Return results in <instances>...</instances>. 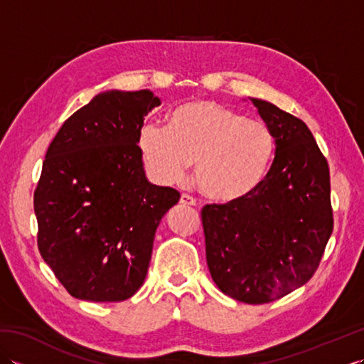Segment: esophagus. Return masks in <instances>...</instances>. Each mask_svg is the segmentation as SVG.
<instances>
[{"label":"esophagus","instance_id":"esophagus-1","mask_svg":"<svg viewBox=\"0 0 364 364\" xmlns=\"http://www.w3.org/2000/svg\"><path fill=\"white\" fill-rule=\"evenodd\" d=\"M180 203H181L183 206H196V198H192V197L188 196V194H183V196L180 197Z\"/></svg>","mask_w":364,"mask_h":364}]
</instances>
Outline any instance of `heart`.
<instances>
[{
  "mask_svg": "<svg viewBox=\"0 0 364 364\" xmlns=\"http://www.w3.org/2000/svg\"><path fill=\"white\" fill-rule=\"evenodd\" d=\"M137 145L154 181L178 183L194 164L196 186L215 203L249 197L264 180L275 151L264 123L213 100L178 106L167 128L145 125Z\"/></svg>",
  "mask_w": 364,
  "mask_h": 364,
  "instance_id": "heart-1",
  "label": "heart"
}]
</instances>
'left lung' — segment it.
<instances>
[{"label":"left lung","instance_id":"left-lung-1","mask_svg":"<svg viewBox=\"0 0 364 364\" xmlns=\"http://www.w3.org/2000/svg\"><path fill=\"white\" fill-rule=\"evenodd\" d=\"M275 139V158L249 197L202 210L206 261L231 299L261 305L304 286L333 231L328 162L305 122L250 98Z\"/></svg>","mask_w":364,"mask_h":364}]
</instances>
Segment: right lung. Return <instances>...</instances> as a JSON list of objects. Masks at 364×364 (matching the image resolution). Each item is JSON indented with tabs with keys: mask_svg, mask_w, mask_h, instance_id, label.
Returning a JSON list of instances; mask_svg holds the SVG:
<instances>
[{
	"mask_svg": "<svg viewBox=\"0 0 364 364\" xmlns=\"http://www.w3.org/2000/svg\"><path fill=\"white\" fill-rule=\"evenodd\" d=\"M161 100L109 90L70 115L45 154L34 192L37 245L70 296L122 301L141 288L154 233L180 192L151 184L137 139Z\"/></svg>",
	"mask_w": 364,
	"mask_h": 364,
	"instance_id": "1",
	"label": "right lung"
}]
</instances>
